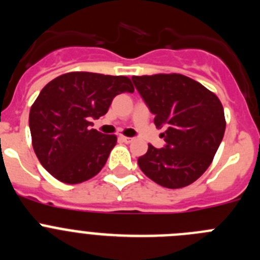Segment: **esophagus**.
I'll list each match as a JSON object with an SVG mask.
<instances>
[{
	"label": "esophagus",
	"instance_id": "obj_1",
	"mask_svg": "<svg viewBox=\"0 0 260 260\" xmlns=\"http://www.w3.org/2000/svg\"><path fill=\"white\" fill-rule=\"evenodd\" d=\"M119 139L122 142H125V143H132L133 141H134V138H130V137H119Z\"/></svg>",
	"mask_w": 260,
	"mask_h": 260
}]
</instances>
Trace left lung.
Returning a JSON list of instances; mask_svg holds the SVG:
<instances>
[{"instance_id": "left-lung-1", "label": "left lung", "mask_w": 260, "mask_h": 260, "mask_svg": "<svg viewBox=\"0 0 260 260\" xmlns=\"http://www.w3.org/2000/svg\"><path fill=\"white\" fill-rule=\"evenodd\" d=\"M133 83L165 127L164 147L148 144L138 165L153 182L180 189L197 181L212 162L225 132L224 108L215 93L181 74L133 77Z\"/></svg>"}]
</instances>
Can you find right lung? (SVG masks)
Instances as JSON below:
<instances>
[{
    "mask_svg": "<svg viewBox=\"0 0 260 260\" xmlns=\"http://www.w3.org/2000/svg\"><path fill=\"white\" fill-rule=\"evenodd\" d=\"M122 92H134L128 78L84 71L59 75L41 89L29 130L39 161L54 178L74 185L102 171L117 138L91 128V121Z\"/></svg>",
    "mask_w": 260,
    "mask_h": 260,
    "instance_id": "obj_1",
    "label": "right lung"
}]
</instances>
